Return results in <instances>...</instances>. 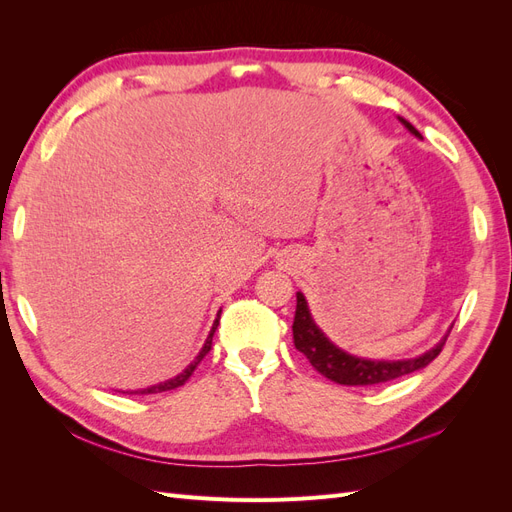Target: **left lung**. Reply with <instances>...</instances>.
<instances>
[{
	"label": "left lung",
	"mask_w": 512,
	"mask_h": 512,
	"mask_svg": "<svg viewBox=\"0 0 512 512\" xmlns=\"http://www.w3.org/2000/svg\"><path fill=\"white\" fill-rule=\"evenodd\" d=\"M401 123H404L414 136H421V132H418L406 119H401ZM292 339H294V348L303 352L307 356V361L312 363V367L320 371L324 378H329L337 384H346V386H374V384L397 380L401 376H408L412 371H418L425 365H429L442 352L446 344V337H444L436 348H431L429 352L408 361L356 359V356H350L339 350L337 346H333L329 339L322 335V331L314 324L312 316H309V309L301 292L297 294V312H294V322H292Z\"/></svg>",
	"instance_id": "1"
}]
</instances>
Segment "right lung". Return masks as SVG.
Returning <instances> with one entry per match:
<instances>
[{
  "label": "right lung",
  "mask_w": 512,
  "mask_h": 512,
  "mask_svg": "<svg viewBox=\"0 0 512 512\" xmlns=\"http://www.w3.org/2000/svg\"><path fill=\"white\" fill-rule=\"evenodd\" d=\"M218 324H220V314H218V320L213 322V329H211V333H209V337H207V342H205V346H203V350L198 352V356L196 359L188 365V369L183 371V374H179L177 378H173V380H168V382H162V384H156V386H151V389H145V391H136L138 395H147V393H166V391H173V389H179V386H183L185 382H188V378L194 374V369L198 367V363L205 359V356L209 354V350H211V346H213V333H215V329H218Z\"/></svg>",
  "instance_id": "add662e5"
}]
</instances>
